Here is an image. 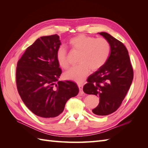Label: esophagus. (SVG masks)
Segmentation results:
<instances>
[{
  "instance_id": "esophagus-1",
  "label": "esophagus",
  "mask_w": 148,
  "mask_h": 148,
  "mask_svg": "<svg viewBox=\"0 0 148 148\" xmlns=\"http://www.w3.org/2000/svg\"><path fill=\"white\" fill-rule=\"evenodd\" d=\"M78 87H79V92L81 94H83L84 92H83V84H78Z\"/></svg>"
}]
</instances>
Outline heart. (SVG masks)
Segmentation results:
<instances>
[{"instance_id": "obj_1", "label": "heart", "mask_w": 148, "mask_h": 148, "mask_svg": "<svg viewBox=\"0 0 148 148\" xmlns=\"http://www.w3.org/2000/svg\"><path fill=\"white\" fill-rule=\"evenodd\" d=\"M72 51L79 53L77 65L69 69L64 76L66 79L82 82L88 74L90 69L96 71L102 68L108 62L111 53V45L107 39L88 36L83 34L78 35L69 40ZM56 59L60 66L66 69L69 62L67 50L60 47L56 51Z\"/></svg>"}]
</instances>
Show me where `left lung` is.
Returning <instances> with one entry per match:
<instances>
[{
	"label": "left lung",
	"mask_w": 148,
	"mask_h": 148,
	"mask_svg": "<svg viewBox=\"0 0 148 148\" xmlns=\"http://www.w3.org/2000/svg\"><path fill=\"white\" fill-rule=\"evenodd\" d=\"M111 45V53L106 64L91 74L83 86L84 92L99 97L94 114L106 116L121 106L132 83L134 72L128 50L121 42L106 32L98 33Z\"/></svg>",
	"instance_id": "left-lung-1"
}]
</instances>
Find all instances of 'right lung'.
I'll list each match as a JSON object with an SVG mask.
<instances>
[{
  "mask_svg": "<svg viewBox=\"0 0 148 148\" xmlns=\"http://www.w3.org/2000/svg\"><path fill=\"white\" fill-rule=\"evenodd\" d=\"M60 45L57 34L40 37L17 64L19 95L30 111L44 120L57 118L67 100L79 93L75 83L58 81L62 70L56 55Z\"/></svg>",
  "mask_w": 148,
  "mask_h": 148,
  "instance_id": "add662e5",
  "label": "right lung"
}]
</instances>
